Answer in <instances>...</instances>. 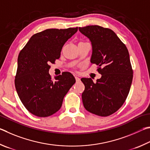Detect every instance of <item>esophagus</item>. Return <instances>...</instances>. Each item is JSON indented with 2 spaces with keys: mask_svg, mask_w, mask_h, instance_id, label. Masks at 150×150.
Returning a JSON list of instances; mask_svg holds the SVG:
<instances>
[{
  "mask_svg": "<svg viewBox=\"0 0 150 150\" xmlns=\"http://www.w3.org/2000/svg\"><path fill=\"white\" fill-rule=\"evenodd\" d=\"M75 79H76V81L77 82H80V78H79V77H78V76H75Z\"/></svg>",
  "mask_w": 150,
  "mask_h": 150,
  "instance_id": "34e87169",
  "label": "esophagus"
}]
</instances>
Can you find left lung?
<instances>
[{"label":"left lung","instance_id":"obj_1","mask_svg":"<svg viewBox=\"0 0 150 150\" xmlns=\"http://www.w3.org/2000/svg\"><path fill=\"white\" fill-rule=\"evenodd\" d=\"M92 45L91 63L98 66L102 75L93 83L91 78L81 79L85 86L82 95L88 111L101 117L117 112L126 101L133 78L129 53L125 45L111 29L99 25L79 28Z\"/></svg>","mask_w":150,"mask_h":150}]
</instances>
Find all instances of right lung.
<instances>
[{
  "instance_id": "obj_1",
  "label": "right lung",
  "mask_w": 150,
  "mask_h": 150,
  "mask_svg": "<svg viewBox=\"0 0 150 150\" xmlns=\"http://www.w3.org/2000/svg\"><path fill=\"white\" fill-rule=\"evenodd\" d=\"M78 31V27L47 29L31 36L18 58L16 90L23 105L39 117L53 115L60 109L63 99L76 82L68 72L52 79L50 63L59 59L63 45Z\"/></svg>"
}]
</instances>
